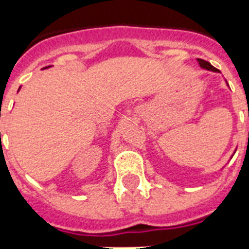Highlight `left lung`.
Wrapping results in <instances>:
<instances>
[{
    "label": "left lung",
    "instance_id": "obj_1",
    "mask_svg": "<svg viewBox=\"0 0 249 249\" xmlns=\"http://www.w3.org/2000/svg\"><path fill=\"white\" fill-rule=\"evenodd\" d=\"M196 60L201 68H204V70H208V71H212V72H220L218 70H217V68L213 67L212 64L209 63V62H207V60H203V59H196ZM226 84H228V81H226ZM228 86H229V84H228Z\"/></svg>",
    "mask_w": 249,
    "mask_h": 249
}]
</instances>
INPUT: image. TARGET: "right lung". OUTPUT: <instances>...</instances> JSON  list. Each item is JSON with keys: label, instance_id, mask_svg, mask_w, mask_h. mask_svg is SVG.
I'll return each mask as SVG.
<instances>
[{"label": "right lung", "instance_id": "obj_1", "mask_svg": "<svg viewBox=\"0 0 249 249\" xmlns=\"http://www.w3.org/2000/svg\"><path fill=\"white\" fill-rule=\"evenodd\" d=\"M45 68H48V67H45Z\"/></svg>", "mask_w": 249, "mask_h": 249}]
</instances>
